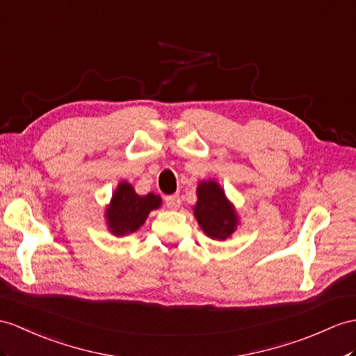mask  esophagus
I'll use <instances>...</instances> for the list:
<instances>
[{"mask_svg": "<svg viewBox=\"0 0 356 356\" xmlns=\"http://www.w3.org/2000/svg\"><path fill=\"white\" fill-rule=\"evenodd\" d=\"M164 202H166L168 208H172V210H177V208L181 205V199L178 195H170L164 197Z\"/></svg>", "mask_w": 356, "mask_h": 356, "instance_id": "34e87169", "label": "esophagus"}]
</instances>
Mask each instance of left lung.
Listing matches in <instances>:
<instances>
[{
  "mask_svg": "<svg viewBox=\"0 0 356 356\" xmlns=\"http://www.w3.org/2000/svg\"><path fill=\"white\" fill-rule=\"evenodd\" d=\"M195 216L204 232L211 238L225 240L237 227L236 211L214 181L199 183Z\"/></svg>",
  "mask_w": 356,
  "mask_h": 356,
  "instance_id": "1",
  "label": "left lung"
}]
</instances>
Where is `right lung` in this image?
Masks as SVG:
<instances>
[{"instance_id":"right-lung-1","label":"right lung","mask_w":356,"mask_h":356,"mask_svg":"<svg viewBox=\"0 0 356 356\" xmlns=\"http://www.w3.org/2000/svg\"><path fill=\"white\" fill-rule=\"evenodd\" d=\"M160 202L161 197L157 195L148 193L146 196H138L131 184L120 183L107 208L110 231L115 236L134 232L145 223L149 211L160 207Z\"/></svg>"}]
</instances>
